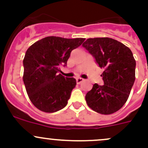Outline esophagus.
<instances>
[{"instance_id":"esophagus-1","label":"esophagus","mask_w":148,"mask_h":148,"mask_svg":"<svg viewBox=\"0 0 148 148\" xmlns=\"http://www.w3.org/2000/svg\"><path fill=\"white\" fill-rule=\"evenodd\" d=\"M82 82H84V79L82 78H77V83L78 84H81Z\"/></svg>"}]
</instances>
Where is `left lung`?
<instances>
[{"instance_id":"left-lung-1","label":"left lung","mask_w":148,"mask_h":148,"mask_svg":"<svg viewBox=\"0 0 148 148\" xmlns=\"http://www.w3.org/2000/svg\"><path fill=\"white\" fill-rule=\"evenodd\" d=\"M82 46L104 69V84H95L85 99L94 111L102 114L116 112L125 104L135 80L136 62L130 49L111 38H88Z\"/></svg>"}]
</instances>
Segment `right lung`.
Wrapping results in <instances>:
<instances>
[{
  "instance_id": "add662e5",
  "label": "right lung",
  "mask_w": 148,
  "mask_h": 148,
  "mask_svg": "<svg viewBox=\"0 0 148 148\" xmlns=\"http://www.w3.org/2000/svg\"><path fill=\"white\" fill-rule=\"evenodd\" d=\"M84 40L48 36L27 49L23 80L28 97L37 109L52 113L66 107L77 82L58 73L61 66L66 65L71 51Z\"/></svg>"
}]
</instances>
